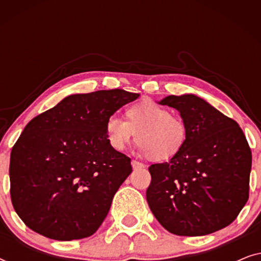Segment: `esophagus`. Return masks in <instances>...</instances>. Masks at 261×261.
Listing matches in <instances>:
<instances>
[{"mask_svg": "<svg viewBox=\"0 0 261 261\" xmlns=\"http://www.w3.org/2000/svg\"><path fill=\"white\" fill-rule=\"evenodd\" d=\"M132 167H133L134 170L142 169V167H144V164L139 163V162H137V160H132Z\"/></svg>", "mask_w": 261, "mask_h": 261, "instance_id": "esophagus-1", "label": "esophagus"}]
</instances>
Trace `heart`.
<instances>
[{"label":"heart","instance_id":"b5f03b06","mask_svg":"<svg viewBox=\"0 0 261 261\" xmlns=\"http://www.w3.org/2000/svg\"><path fill=\"white\" fill-rule=\"evenodd\" d=\"M105 134L110 147L122 151L135 134L137 151L152 162H167L184 148L188 127L179 116L152 101H142L124 110V121L110 116Z\"/></svg>","mask_w":261,"mask_h":261}]
</instances>
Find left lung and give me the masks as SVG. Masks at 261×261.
I'll use <instances>...</instances> for the list:
<instances>
[{
  "mask_svg": "<svg viewBox=\"0 0 261 261\" xmlns=\"http://www.w3.org/2000/svg\"><path fill=\"white\" fill-rule=\"evenodd\" d=\"M188 127L184 148L148 167L149 209L170 233L202 237L229 226L248 201L252 152L233 119L198 96H167Z\"/></svg>",
  "mask_w": 261,
  "mask_h": 261,
  "instance_id": "1",
  "label": "left lung"
}]
</instances>
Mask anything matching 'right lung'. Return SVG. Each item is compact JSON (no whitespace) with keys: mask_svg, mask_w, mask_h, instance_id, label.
<instances>
[{"mask_svg":"<svg viewBox=\"0 0 261 261\" xmlns=\"http://www.w3.org/2000/svg\"><path fill=\"white\" fill-rule=\"evenodd\" d=\"M139 94L122 89L70 95L35 116L10 153V197L24 224L59 241L88 238L132 172L110 147L106 121Z\"/></svg>","mask_w":261,"mask_h":261,"instance_id":"right-lung-1","label":"right lung"}]
</instances>
